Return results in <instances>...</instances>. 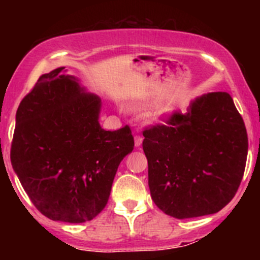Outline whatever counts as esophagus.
Segmentation results:
<instances>
[{
  "mask_svg": "<svg viewBox=\"0 0 260 260\" xmlns=\"http://www.w3.org/2000/svg\"><path fill=\"white\" fill-rule=\"evenodd\" d=\"M142 143H143V137L139 136V134H137V136L134 137V144H136V147H139Z\"/></svg>",
  "mask_w": 260,
  "mask_h": 260,
  "instance_id": "1",
  "label": "esophagus"
}]
</instances>
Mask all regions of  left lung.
<instances>
[{
    "mask_svg": "<svg viewBox=\"0 0 260 260\" xmlns=\"http://www.w3.org/2000/svg\"><path fill=\"white\" fill-rule=\"evenodd\" d=\"M143 131L149 189L156 207L176 219L215 214L232 201L246 168L248 137L226 91L192 103Z\"/></svg>",
    "mask_w": 260,
    "mask_h": 260,
    "instance_id": "1",
    "label": "left lung"
}]
</instances>
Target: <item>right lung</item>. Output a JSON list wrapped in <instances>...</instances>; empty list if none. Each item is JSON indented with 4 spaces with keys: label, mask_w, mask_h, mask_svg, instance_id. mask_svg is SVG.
<instances>
[{
    "label": "right lung",
    "mask_w": 260,
    "mask_h": 260,
    "mask_svg": "<svg viewBox=\"0 0 260 260\" xmlns=\"http://www.w3.org/2000/svg\"><path fill=\"white\" fill-rule=\"evenodd\" d=\"M64 67L43 74L20 101L11 162L35 208L79 223L106 207L118 165L134 148L129 126L105 131L100 98L85 94Z\"/></svg>",
    "instance_id": "1"
}]
</instances>
